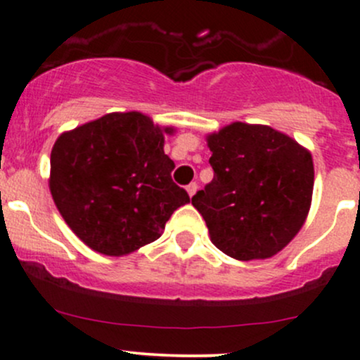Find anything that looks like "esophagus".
<instances>
[{"mask_svg":"<svg viewBox=\"0 0 360 360\" xmlns=\"http://www.w3.org/2000/svg\"><path fill=\"white\" fill-rule=\"evenodd\" d=\"M198 188H199V185L195 184V181H192V184H188V185H187V192H188V195H191V198H192V195H194L195 192H198Z\"/></svg>","mask_w":360,"mask_h":360,"instance_id":"esophagus-1","label":"esophagus"}]
</instances>
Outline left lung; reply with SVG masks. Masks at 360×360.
<instances>
[{
    "label": "left lung",
    "instance_id": "1",
    "mask_svg": "<svg viewBox=\"0 0 360 360\" xmlns=\"http://www.w3.org/2000/svg\"><path fill=\"white\" fill-rule=\"evenodd\" d=\"M213 180L192 198L211 243L236 260H263L298 234L314 191L312 155L270 126L232 123L207 135Z\"/></svg>",
    "mask_w": 360,
    "mask_h": 360
}]
</instances>
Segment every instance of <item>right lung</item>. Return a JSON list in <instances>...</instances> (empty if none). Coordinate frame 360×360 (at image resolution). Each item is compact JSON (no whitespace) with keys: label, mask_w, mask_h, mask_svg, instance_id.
<instances>
[{"label":"right lung","mask_w":360,"mask_h":360,"mask_svg":"<svg viewBox=\"0 0 360 360\" xmlns=\"http://www.w3.org/2000/svg\"><path fill=\"white\" fill-rule=\"evenodd\" d=\"M142 112H110L62 133L51 149L50 192L86 246L123 257L161 237L173 211L191 202L172 180L165 135Z\"/></svg>","instance_id":"right-lung-1"}]
</instances>
